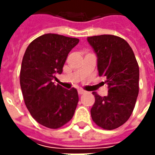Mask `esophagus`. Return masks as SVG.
<instances>
[{"instance_id":"esophagus-1","label":"esophagus","mask_w":155,"mask_h":155,"mask_svg":"<svg viewBox=\"0 0 155 155\" xmlns=\"http://www.w3.org/2000/svg\"><path fill=\"white\" fill-rule=\"evenodd\" d=\"M85 92H86V91H84V90H78V94H79V95H83V94H84Z\"/></svg>"}]
</instances>
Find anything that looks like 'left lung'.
Listing matches in <instances>:
<instances>
[{"label":"left lung","mask_w":155,"mask_h":155,"mask_svg":"<svg viewBox=\"0 0 155 155\" xmlns=\"http://www.w3.org/2000/svg\"><path fill=\"white\" fill-rule=\"evenodd\" d=\"M97 56L99 76L106 77L108 95L97 92L91 110V118L100 128L112 130L130 117L139 93V65L125 39L104 34L87 38Z\"/></svg>","instance_id":"8db88e82"}]
</instances>
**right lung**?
<instances>
[{
    "instance_id": "add662e5",
    "label": "right lung",
    "mask_w": 155,
    "mask_h": 155,
    "mask_svg": "<svg viewBox=\"0 0 155 155\" xmlns=\"http://www.w3.org/2000/svg\"><path fill=\"white\" fill-rule=\"evenodd\" d=\"M79 39L46 33L27 46L21 63L20 83L24 102L39 124L58 128L72 118L78 103L75 88L66 90L52 82L61 74L69 52Z\"/></svg>"
}]
</instances>
